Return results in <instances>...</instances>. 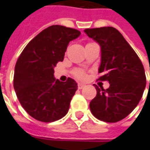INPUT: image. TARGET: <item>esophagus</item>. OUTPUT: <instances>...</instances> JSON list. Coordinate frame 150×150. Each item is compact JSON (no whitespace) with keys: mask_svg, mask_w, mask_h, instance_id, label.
I'll list each match as a JSON object with an SVG mask.
<instances>
[{"mask_svg":"<svg viewBox=\"0 0 150 150\" xmlns=\"http://www.w3.org/2000/svg\"><path fill=\"white\" fill-rule=\"evenodd\" d=\"M78 88H79V89H82V88H83L86 85H85L84 83H78Z\"/></svg>","mask_w":150,"mask_h":150,"instance_id":"34e87169","label":"esophagus"}]
</instances>
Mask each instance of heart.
Masks as SVG:
<instances>
[{"label":"heart","mask_w":150,"mask_h":150,"mask_svg":"<svg viewBox=\"0 0 150 150\" xmlns=\"http://www.w3.org/2000/svg\"><path fill=\"white\" fill-rule=\"evenodd\" d=\"M76 75L78 76L79 78H85V73L82 71H78L76 72Z\"/></svg>","instance_id":"heart-1"}]
</instances>
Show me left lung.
Here are the masks:
<instances>
[{"label": "left lung", "mask_w": 150, "mask_h": 150, "mask_svg": "<svg viewBox=\"0 0 150 150\" xmlns=\"http://www.w3.org/2000/svg\"><path fill=\"white\" fill-rule=\"evenodd\" d=\"M84 32L99 44L98 72L103 74L99 79L109 83L106 90L94 86L97 95L90 102V110L95 118L103 122L120 121L141 99L146 86L144 66L123 35L114 27L88 28Z\"/></svg>", "instance_id": "8db88e82"}]
</instances>
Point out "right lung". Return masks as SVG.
Here are the masks:
<instances>
[{
	"instance_id": "obj_1",
	"label": "right lung",
	"mask_w": 150,
	"mask_h": 150,
	"mask_svg": "<svg viewBox=\"0 0 150 150\" xmlns=\"http://www.w3.org/2000/svg\"><path fill=\"white\" fill-rule=\"evenodd\" d=\"M81 32L59 25L46 28L32 39L16 63L13 85L22 108L41 122H54L66 115L78 89L72 78L60 82L54 67L62 62L69 42Z\"/></svg>"
}]
</instances>
